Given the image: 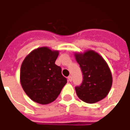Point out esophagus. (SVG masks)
<instances>
[{
	"label": "esophagus",
	"mask_w": 130,
	"mask_h": 130,
	"mask_svg": "<svg viewBox=\"0 0 130 130\" xmlns=\"http://www.w3.org/2000/svg\"><path fill=\"white\" fill-rule=\"evenodd\" d=\"M68 79L69 82H72V76H69L68 77Z\"/></svg>",
	"instance_id": "34e87169"
}]
</instances>
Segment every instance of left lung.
<instances>
[{
  "label": "left lung",
  "mask_w": 130,
  "mask_h": 130,
  "mask_svg": "<svg viewBox=\"0 0 130 130\" xmlns=\"http://www.w3.org/2000/svg\"><path fill=\"white\" fill-rule=\"evenodd\" d=\"M83 75L82 84L75 87L77 96L86 103L98 102L105 98L112 86V75L106 61L95 51L75 54Z\"/></svg>",
  "instance_id": "left-lung-1"
}]
</instances>
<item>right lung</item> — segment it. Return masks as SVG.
<instances>
[{
	"instance_id": "add662e5",
	"label": "right lung",
	"mask_w": 130,
	"mask_h": 130,
	"mask_svg": "<svg viewBox=\"0 0 130 130\" xmlns=\"http://www.w3.org/2000/svg\"><path fill=\"white\" fill-rule=\"evenodd\" d=\"M58 51L40 47L31 51L22 62L21 86L32 101L41 104L54 102L67 83L61 68L55 64Z\"/></svg>"
}]
</instances>
